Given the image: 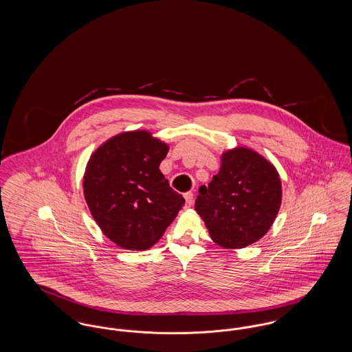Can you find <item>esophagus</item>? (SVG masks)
<instances>
[{
    "label": "esophagus",
    "mask_w": 352,
    "mask_h": 352,
    "mask_svg": "<svg viewBox=\"0 0 352 352\" xmlns=\"http://www.w3.org/2000/svg\"><path fill=\"white\" fill-rule=\"evenodd\" d=\"M184 199H186V207H191L192 203H194V194L192 192H186Z\"/></svg>",
    "instance_id": "1"
}]
</instances>
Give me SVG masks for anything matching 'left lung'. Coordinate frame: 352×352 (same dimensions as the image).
Wrapping results in <instances>:
<instances>
[{
	"label": "left lung",
	"mask_w": 352,
	"mask_h": 352,
	"mask_svg": "<svg viewBox=\"0 0 352 352\" xmlns=\"http://www.w3.org/2000/svg\"><path fill=\"white\" fill-rule=\"evenodd\" d=\"M281 201L276 168L257 151L237 146L221 154L218 174L201 186L195 211L215 244L240 250L268 232Z\"/></svg>",
	"instance_id": "obj_1"
}]
</instances>
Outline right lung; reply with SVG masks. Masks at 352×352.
I'll return each instance as SVG.
<instances>
[{
  "mask_svg": "<svg viewBox=\"0 0 352 352\" xmlns=\"http://www.w3.org/2000/svg\"><path fill=\"white\" fill-rule=\"evenodd\" d=\"M168 151L151 132L131 131L102 142L87 162L84 198L101 232L120 248H151L184 204L160 170Z\"/></svg>",
  "mask_w": 352,
  "mask_h": 352,
  "instance_id": "obj_1",
  "label": "right lung"
}]
</instances>
